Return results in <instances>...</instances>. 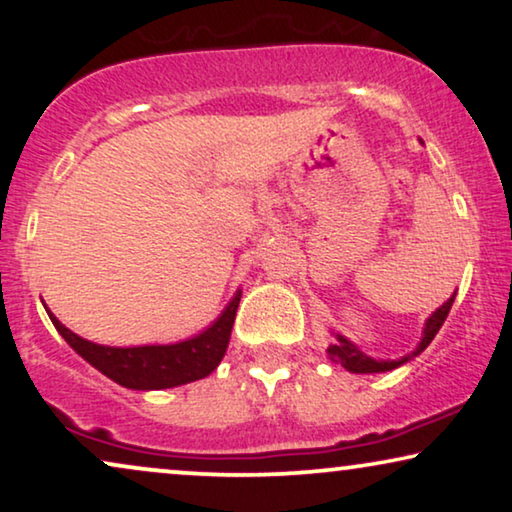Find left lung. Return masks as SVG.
Masks as SVG:
<instances>
[{
  "instance_id": "obj_1",
  "label": "left lung",
  "mask_w": 512,
  "mask_h": 512,
  "mask_svg": "<svg viewBox=\"0 0 512 512\" xmlns=\"http://www.w3.org/2000/svg\"><path fill=\"white\" fill-rule=\"evenodd\" d=\"M454 296H457V293H454ZM454 296L447 300V303L440 305L438 310L433 312L429 319H426L422 342H419L415 352L408 354V356H403V359H398V361H377V359H373V356L363 354L361 349L354 345V342H349L345 338V335H335V342L326 349V352H328V356H331V361L340 363V366L347 368L349 373H387V370H394L398 366H403L405 361H410V356H417L419 352H424V349L431 345V340L436 338V333L440 331V326L445 324L447 314H450V307L454 303Z\"/></svg>"
}]
</instances>
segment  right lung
Segmentation results:
<instances>
[{
	"label": "right lung",
	"mask_w": 512,
	"mask_h": 512,
	"mask_svg": "<svg viewBox=\"0 0 512 512\" xmlns=\"http://www.w3.org/2000/svg\"><path fill=\"white\" fill-rule=\"evenodd\" d=\"M242 291H237L230 300L221 317L214 321L207 331L195 338L174 345H144V347H107L95 345V342L83 340L79 335L62 326L55 314L48 310L53 326L69 342L76 354L83 356L90 366H95L109 380L128 389L151 391V389H170L179 384H188L202 380L219 366L223 354H226L230 331L235 324V312L240 305Z\"/></svg>",
	"instance_id": "obj_1"
}]
</instances>
